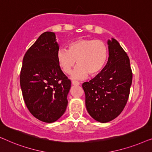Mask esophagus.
<instances>
[{"label":"esophagus","instance_id":"34e87169","mask_svg":"<svg viewBox=\"0 0 152 152\" xmlns=\"http://www.w3.org/2000/svg\"><path fill=\"white\" fill-rule=\"evenodd\" d=\"M72 85H76V86H79V85H80V82H75V81H72Z\"/></svg>","mask_w":152,"mask_h":152}]
</instances>
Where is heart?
<instances>
[{
	"label": "heart",
	"instance_id": "1",
	"mask_svg": "<svg viewBox=\"0 0 152 152\" xmlns=\"http://www.w3.org/2000/svg\"><path fill=\"white\" fill-rule=\"evenodd\" d=\"M109 57V49L103 41L93 39H80L70 43L68 50L60 49L57 59L59 67L66 74H70L76 62L78 66L72 77L84 80L95 76L102 71Z\"/></svg>",
	"mask_w": 152,
	"mask_h": 152
}]
</instances>
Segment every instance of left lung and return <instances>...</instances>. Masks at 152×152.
<instances>
[{
	"label": "left lung",
	"instance_id": "left-lung-1",
	"mask_svg": "<svg viewBox=\"0 0 152 152\" xmlns=\"http://www.w3.org/2000/svg\"><path fill=\"white\" fill-rule=\"evenodd\" d=\"M107 43L109 57L107 65L95 77L82 84L87 111L102 123L115 119L123 111L133 75L129 58L120 43L113 38Z\"/></svg>",
	"mask_w": 152,
	"mask_h": 152
}]
</instances>
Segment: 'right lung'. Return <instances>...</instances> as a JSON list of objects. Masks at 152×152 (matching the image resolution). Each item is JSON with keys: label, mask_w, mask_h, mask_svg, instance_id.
Returning <instances> with one entry per match:
<instances>
[{"label": "right lung", "mask_w": 152, "mask_h": 152, "mask_svg": "<svg viewBox=\"0 0 152 152\" xmlns=\"http://www.w3.org/2000/svg\"><path fill=\"white\" fill-rule=\"evenodd\" d=\"M59 45L54 32L40 35L25 54L20 84L26 107L33 116L51 123L66 111L71 82L57 62Z\"/></svg>", "instance_id": "add662e5"}]
</instances>
